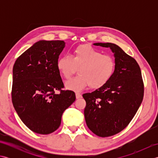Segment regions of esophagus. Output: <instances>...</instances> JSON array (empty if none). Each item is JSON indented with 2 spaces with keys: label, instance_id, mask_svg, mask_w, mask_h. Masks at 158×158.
<instances>
[{
  "label": "esophagus",
  "instance_id": "1",
  "mask_svg": "<svg viewBox=\"0 0 158 158\" xmlns=\"http://www.w3.org/2000/svg\"><path fill=\"white\" fill-rule=\"evenodd\" d=\"M75 96H76V98H77V99H79V98H82L81 94H79V93H76Z\"/></svg>",
  "mask_w": 158,
  "mask_h": 158
}]
</instances>
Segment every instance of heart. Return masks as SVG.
<instances>
[{
	"mask_svg": "<svg viewBox=\"0 0 158 158\" xmlns=\"http://www.w3.org/2000/svg\"><path fill=\"white\" fill-rule=\"evenodd\" d=\"M57 67L66 79L79 69V76L65 83L66 89L79 92L88 85L92 89H99L105 85L115 71V62L112 56L103 55L92 46L83 44L75 48L72 57L68 55L60 57Z\"/></svg>",
	"mask_w": 158,
	"mask_h": 158,
	"instance_id": "obj_1",
	"label": "heart"
}]
</instances>
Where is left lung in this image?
Instances as JSON below:
<instances>
[{"label": "left lung", "mask_w": 158, "mask_h": 158, "mask_svg": "<svg viewBox=\"0 0 158 158\" xmlns=\"http://www.w3.org/2000/svg\"><path fill=\"white\" fill-rule=\"evenodd\" d=\"M94 45L110 49L115 69L105 85L83 94L86 102L84 116L93 133L108 137L120 132L132 119L142 103L144 85L138 63L118 45L111 43Z\"/></svg>", "instance_id": "8db88e82"}]
</instances>
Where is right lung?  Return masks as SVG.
<instances>
[{
	"mask_svg": "<svg viewBox=\"0 0 158 158\" xmlns=\"http://www.w3.org/2000/svg\"><path fill=\"white\" fill-rule=\"evenodd\" d=\"M64 47V41L41 40L13 66V105L23 123L35 133L48 135L56 131L64 111L76 99L74 92L61 89L64 83L57 61Z\"/></svg>",
	"mask_w": 158,
	"mask_h": 158,
	"instance_id": "add662e5",
	"label": "right lung"
}]
</instances>
